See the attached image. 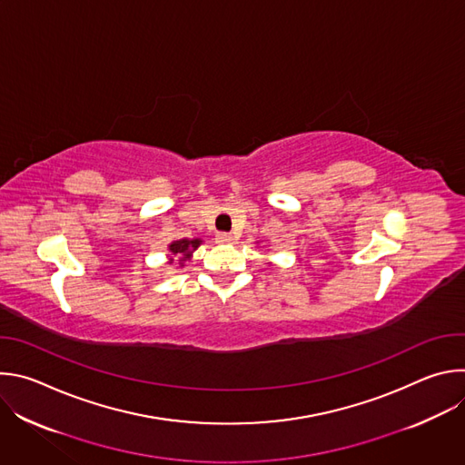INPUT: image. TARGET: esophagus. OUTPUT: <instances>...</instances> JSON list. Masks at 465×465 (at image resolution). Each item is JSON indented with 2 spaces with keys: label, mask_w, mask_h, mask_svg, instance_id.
Wrapping results in <instances>:
<instances>
[{
  "label": "esophagus",
  "mask_w": 465,
  "mask_h": 465,
  "mask_svg": "<svg viewBox=\"0 0 465 465\" xmlns=\"http://www.w3.org/2000/svg\"><path fill=\"white\" fill-rule=\"evenodd\" d=\"M215 242H219V244H232V242H235V237L232 233H217L215 235Z\"/></svg>",
  "instance_id": "34e87169"
}]
</instances>
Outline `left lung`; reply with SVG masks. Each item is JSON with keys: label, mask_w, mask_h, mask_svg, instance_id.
Returning a JSON list of instances; mask_svg holds the SVG:
<instances>
[{"label": "left lung", "mask_w": 465, "mask_h": 465, "mask_svg": "<svg viewBox=\"0 0 465 465\" xmlns=\"http://www.w3.org/2000/svg\"><path fill=\"white\" fill-rule=\"evenodd\" d=\"M269 264H271V262H269Z\"/></svg>", "instance_id": "1"}]
</instances>
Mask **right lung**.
Wrapping results in <instances>:
<instances>
[{"label": "right lung", "mask_w": 465, "mask_h": 465, "mask_svg": "<svg viewBox=\"0 0 465 465\" xmlns=\"http://www.w3.org/2000/svg\"><path fill=\"white\" fill-rule=\"evenodd\" d=\"M203 244V239H178V241H173L167 244V262H178V267L183 269L185 262L193 257V252Z\"/></svg>", "instance_id": "1"}]
</instances>
